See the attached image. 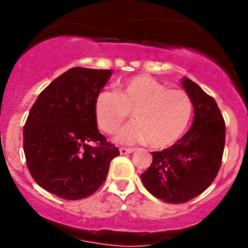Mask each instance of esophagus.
Listing matches in <instances>:
<instances>
[{
	"label": "esophagus",
	"mask_w": 248,
	"mask_h": 248,
	"mask_svg": "<svg viewBox=\"0 0 248 248\" xmlns=\"http://www.w3.org/2000/svg\"><path fill=\"white\" fill-rule=\"evenodd\" d=\"M134 153V149H130V148H120V154L121 155H127V154Z\"/></svg>",
	"instance_id": "1"
}]
</instances>
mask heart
I'll list each match as a JSON object with an SVG mask.
<instances>
[{
  "mask_svg": "<svg viewBox=\"0 0 248 248\" xmlns=\"http://www.w3.org/2000/svg\"><path fill=\"white\" fill-rule=\"evenodd\" d=\"M132 113L134 124L121 130L118 141L148 142L152 148L172 146L186 130L192 114L187 93L168 88L148 76L122 82L116 92L102 91L95 100V118L102 132L114 134Z\"/></svg>",
  "mask_w": 248,
  "mask_h": 248,
  "instance_id": "obj_1",
  "label": "heart"
}]
</instances>
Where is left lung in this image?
Segmentation results:
<instances>
[{"label":"left lung","mask_w":248,"mask_h":248,"mask_svg":"<svg viewBox=\"0 0 248 248\" xmlns=\"http://www.w3.org/2000/svg\"><path fill=\"white\" fill-rule=\"evenodd\" d=\"M182 85L195 109L192 126L171 147L153 152L152 164L141 175L154 197L171 204L189 202L211 186L221 166L226 130L215 99L189 78Z\"/></svg>","instance_id":"obj_1"}]
</instances>
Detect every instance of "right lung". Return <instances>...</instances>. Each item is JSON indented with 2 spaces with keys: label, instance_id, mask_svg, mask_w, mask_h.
Listing matches in <instances>:
<instances>
[{
  "label": "right lung",
  "instance_id": "obj_1",
  "mask_svg": "<svg viewBox=\"0 0 248 248\" xmlns=\"http://www.w3.org/2000/svg\"><path fill=\"white\" fill-rule=\"evenodd\" d=\"M110 70L72 67L42 91L23 129L28 169L62 199L86 198L102 186L119 149L99 133L95 100Z\"/></svg>",
  "mask_w": 248,
  "mask_h": 248
}]
</instances>
